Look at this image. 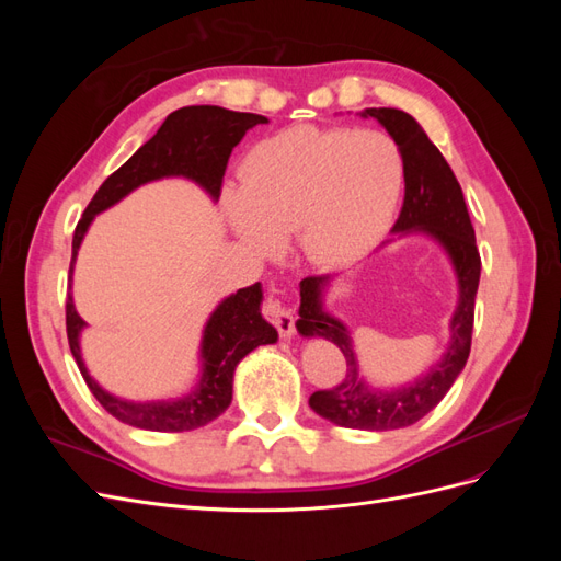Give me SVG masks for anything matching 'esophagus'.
Returning <instances> with one entry per match:
<instances>
[{
    "label": "esophagus",
    "mask_w": 561,
    "mask_h": 561,
    "mask_svg": "<svg viewBox=\"0 0 561 561\" xmlns=\"http://www.w3.org/2000/svg\"><path fill=\"white\" fill-rule=\"evenodd\" d=\"M264 316L274 322L276 330L280 332V336H293L295 334V316L293 311L285 307V304L278 299L276 290H271L264 297Z\"/></svg>",
    "instance_id": "obj_1"
}]
</instances>
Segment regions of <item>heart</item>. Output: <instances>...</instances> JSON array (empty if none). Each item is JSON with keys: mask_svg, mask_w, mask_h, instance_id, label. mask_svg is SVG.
Masks as SVG:
<instances>
[{"mask_svg": "<svg viewBox=\"0 0 561 561\" xmlns=\"http://www.w3.org/2000/svg\"><path fill=\"white\" fill-rule=\"evenodd\" d=\"M402 178L400 147L379 130L295 126L248 151L241 190L225 192V213L262 252L297 229L311 260L342 264L388 227Z\"/></svg>", "mask_w": 561, "mask_h": 561, "instance_id": "obj_1", "label": "heart"}]
</instances>
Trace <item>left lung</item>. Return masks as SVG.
Masks as SVG:
<instances>
[{
	"instance_id": "8db88e82",
	"label": "left lung",
	"mask_w": 561,
	"mask_h": 561,
	"mask_svg": "<svg viewBox=\"0 0 561 561\" xmlns=\"http://www.w3.org/2000/svg\"><path fill=\"white\" fill-rule=\"evenodd\" d=\"M360 114L365 118H377L402 154L404 201L393 233L431 236L445 248L456 271L458 304L449 322L451 342L443 360L433 365L426 377H419L414 383L402 388H371L363 379L348 328L322 309V293L332 276H309L299 283L301 304L297 330L301 336L328 339L346 358L344 379L334 388L316 390L309 398L311 410L344 428L396 431L412 426L435 410L466 367L482 262L478 245H474V229L470 225L461 184L416 118L393 107H369Z\"/></svg>"
}]
</instances>
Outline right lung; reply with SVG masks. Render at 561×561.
Masks as SVG:
<instances>
[{"label":"right lung","mask_w":561,"mask_h":561,"mask_svg":"<svg viewBox=\"0 0 561 561\" xmlns=\"http://www.w3.org/2000/svg\"><path fill=\"white\" fill-rule=\"evenodd\" d=\"M268 118L250 112H231L215 105H192L168 114L163 126L151 140H147L135 154L114 171L95 196L89 208L83 210L72 239V262H70V287L72 271L77 262L79 245L87 236L98 213L112 208L114 203L128 196L140 184L161 178H186L194 180L210 194L213 201L222 194V178L231 149L243 140V135ZM262 285L254 283L241 287L236 295H229L217 304L210 313L201 339V379L192 393L175 400H151L133 402L122 400L100 386L81 358L79 334L87 322L77 313L72 293L65 304L67 342L79 365L83 381L91 388L95 400L105 410L128 426L159 433H182L206 426L219 414H225L231 404L233 371L250 351L262 344H276L278 332L262 318Z\"/></svg>","instance_id":"right-lung-1"}]
</instances>
